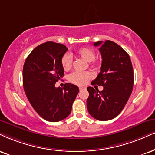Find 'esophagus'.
Listing matches in <instances>:
<instances>
[{
	"instance_id": "obj_1",
	"label": "esophagus",
	"mask_w": 155,
	"mask_h": 155,
	"mask_svg": "<svg viewBox=\"0 0 155 155\" xmlns=\"http://www.w3.org/2000/svg\"><path fill=\"white\" fill-rule=\"evenodd\" d=\"M79 89H80V91H83V90L85 89V87H80Z\"/></svg>"
}]
</instances>
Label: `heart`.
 <instances>
[{"label":"heart","mask_w":155,"mask_h":155,"mask_svg":"<svg viewBox=\"0 0 155 155\" xmlns=\"http://www.w3.org/2000/svg\"><path fill=\"white\" fill-rule=\"evenodd\" d=\"M76 54L83 60L91 62L95 58V52L93 49L90 47H82L78 49ZM72 59L70 54H65L62 58V65L64 70H68L71 68ZM92 78V74L88 72H74L69 76V80L73 84L78 85H85L87 83L89 80Z\"/></svg>","instance_id":"heart-1"}]
</instances>
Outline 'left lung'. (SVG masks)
<instances>
[{"label":"left lung","instance_id":"8db88e82","mask_svg":"<svg viewBox=\"0 0 155 155\" xmlns=\"http://www.w3.org/2000/svg\"><path fill=\"white\" fill-rule=\"evenodd\" d=\"M101 46L102 57L100 73L91 85H102L103 91L87 87L89 97L87 107L89 114L99 121H108L116 117L131 94L134 85V71L131 59L126 51L110 40L95 42Z\"/></svg>","mask_w":155,"mask_h":155}]
</instances>
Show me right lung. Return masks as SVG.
<instances>
[{
    "label": "right lung",
    "instance_id": "1",
    "mask_svg": "<svg viewBox=\"0 0 155 155\" xmlns=\"http://www.w3.org/2000/svg\"><path fill=\"white\" fill-rule=\"evenodd\" d=\"M62 44L47 41L30 53L23 68V85L26 97L46 121L57 122L70 115L79 88L71 83L55 87L64 75L62 58L68 51Z\"/></svg>",
    "mask_w": 155,
    "mask_h": 155
}]
</instances>
